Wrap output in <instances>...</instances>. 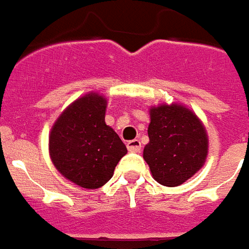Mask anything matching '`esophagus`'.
Segmentation results:
<instances>
[{
  "mask_svg": "<svg viewBox=\"0 0 249 249\" xmlns=\"http://www.w3.org/2000/svg\"><path fill=\"white\" fill-rule=\"evenodd\" d=\"M141 142L139 139H133V141H128L127 142V149L128 151H134V153H138L141 151Z\"/></svg>",
  "mask_w": 249,
  "mask_h": 249,
  "instance_id": "esophagus-1",
  "label": "esophagus"
}]
</instances>
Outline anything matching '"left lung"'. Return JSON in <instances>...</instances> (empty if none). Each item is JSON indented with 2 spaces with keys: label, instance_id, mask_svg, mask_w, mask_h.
Segmentation results:
<instances>
[{
  "label": "left lung",
  "instance_id": "left-lung-1",
  "mask_svg": "<svg viewBox=\"0 0 249 249\" xmlns=\"http://www.w3.org/2000/svg\"><path fill=\"white\" fill-rule=\"evenodd\" d=\"M143 158L157 182L178 186L200 170L208 154V137L198 118L184 106L150 110Z\"/></svg>",
  "mask_w": 249,
  "mask_h": 249
}]
</instances>
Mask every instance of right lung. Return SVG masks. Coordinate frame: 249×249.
Masks as SVG:
<instances>
[{
  "instance_id": "add662e5",
  "label": "right lung",
  "mask_w": 249,
  "mask_h": 249,
  "mask_svg": "<svg viewBox=\"0 0 249 249\" xmlns=\"http://www.w3.org/2000/svg\"><path fill=\"white\" fill-rule=\"evenodd\" d=\"M106 106L103 96L88 93L59 116L49 135L56 169L86 189L103 186L127 153L118 134L106 124Z\"/></svg>"
}]
</instances>
